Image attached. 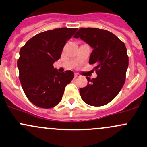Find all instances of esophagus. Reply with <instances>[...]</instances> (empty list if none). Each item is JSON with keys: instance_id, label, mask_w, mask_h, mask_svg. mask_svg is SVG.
Here are the masks:
<instances>
[{"instance_id": "1", "label": "esophagus", "mask_w": 147, "mask_h": 147, "mask_svg": "<svg viewBox=\"0 0 147 147\" xmlns=\"http://www.w3.org/2000/svg\"><path fill=\"white\" fill-rule=\"evenodd\" d=\"M80 75H79V74H78V73H75V78H79V77H80Z\"/></svg>"}]
</instances>
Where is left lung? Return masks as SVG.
<instances>
[{
    "label": "left lung",
    "instance_id": "1",
    "mask_svg": "<svg viewBox=\"0 0 147 147\" xmlns=\"http://www.w3.org/2000/svg\"><path fill=\"white\" fill-rule=\"evenodd\" d=\"M80 38L93 49L89 64L98 76L80 89L82 99L88 105L101 106L111 102L121 90L128 67L127 49L123 41L109 31L98 28H81L74 36Z\"/></svg>",
    "mask_w": 147,
    "mask_h": 147
}]
</instances>
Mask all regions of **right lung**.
I'll return each instance as SVG.
<instances>
[{
  "instance_id": "add662e5",
  "label": "right lung",
  "mask_w": 147,
  "mask_h": 147,
  "mask_svg": "<svg viewBox=\"0 0 147 147\" xmlns=\"http://www.w3.org/2000/svg\"><path fill=\"white\" fill-rule=\"evenodd\" d=\"M78 28L55 29L35 35L20 51L18 67L24 94L35 106L50 109L61 101L74 78L71 70L59 72L53 64Z\"/></svg>"
}]
</instances>
